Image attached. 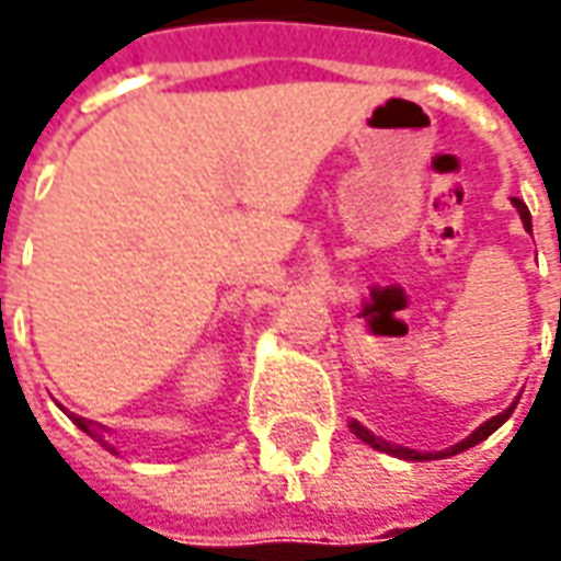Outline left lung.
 Returning <instances> with one entry per match:
<instances>
[{
	"mask_svg": "<svg viewBox=\"0 0 561 561\" xmlns=\"http://www.w3.org/2000/svg\"><path fill=\"white\" fill-rule=\"evenodd\" d=\"M512 203H515V208H518V215H522V221H525V227H528V230H530L528 205L522 203L518 196H512ZM512 409H515V405H512ZM512 409H506V412H503V415H496V419L484 421V424H481V427H478V431H474L471 437H465L462 443H456L453 449H446V453H437V456H434V453H419V449H405V446H390V443H387V440H377L375 434H371V431H365V427H362L358 421H353L350 427H353V434H356L358 440H365V443H368V446H375V449H380V453H390V456H399V459H409V462H424V459H446V456H456V453H465V449L478 446V443L486 440V437H490V434H493V431H496V427H500V424H503V421H506L508 415H512Z\"/></svg>",
	"mask_w": 561,
	"mask_h": 561,
	"instance_id": "left-lung-1",
	"label": "left lung"
}]
</instances>
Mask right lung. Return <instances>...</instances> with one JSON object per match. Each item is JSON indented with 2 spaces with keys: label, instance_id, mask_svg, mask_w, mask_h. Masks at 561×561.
<instances>
[{
  "label": "right lung",
  "instance_id": "right-lung-1",
  "mask_svg": "<svg viewBox=\"0 0 561 561\" xmlns=\"http://www.w3.org/2000/svg\"><path fill=\"white\" fill-rule=\"evenodd\" d=\"M71 419H75V424H77V427H80V431H87V434H90V437H96V440L102 443V446H108V443L102 440V434H99V427H93V421H90V419H80V415H71Z\"/></svg>",
  "mask_w": 561,
  "mask_h": 561
}]
</instances>
